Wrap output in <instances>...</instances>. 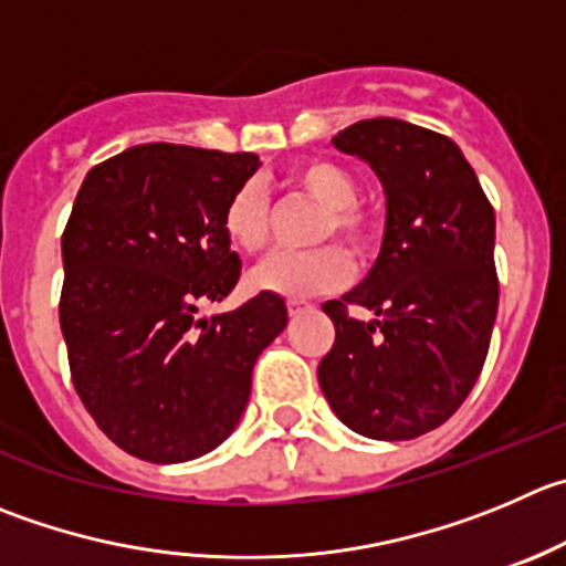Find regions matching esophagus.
<instances>
[{
	"mask_svg": "<svg viewBox=\"0 0 566 566\" xmlns=\"http://www.w3.org/2000/svg\"><path fill=\"white\" fill-rule=\"evenodd\" d=\"M286 308H289V314H292V316H300V314H305V311H308L311 305L305 303V300H289Z\"/></svg>",
	"mask_w": 566,
	"mask_h": 566,
	"instance_id": "1",
	"label": "esophagus"
}]
</instances>
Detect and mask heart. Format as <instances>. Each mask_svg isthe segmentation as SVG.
<instances>
[{"label": "heart", "mask_w": 566, "mask_h": 566, "mask_svg": "<svg viewBox=\"0 0 566 566\" xmlns=\"http://www.w3.org/2000/svg\"><path fill=\"white\" fill-rule=\"evenodd\" d=\"M286 186L300 197L322 208L314 241H336L355 258L367 261L380 244L384 224L358 206L360 182L347 166L327 158H305L286 171ZM224 235L235 250L255 255L269 244L272 233V206L261 182L247 180L235 188L222 211ZM349 263L338 247H319L311 252H277L250 272L247 283L252 292L280 294L303 300L311 294L333 292L347 280Z\"/></svg>", "instance_id": "b5f03b06"}]
</instances>
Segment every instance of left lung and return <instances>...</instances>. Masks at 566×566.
<instances>
[{"instance_id":"obj_1","label":"left lung","mask_w":566,"mask_h":566,"mask_svg":"<svg viewBox=\"0 0 566 566\" xmlns=\"http://www.w3.org/2000/svg\"><path fill=\"white\" fill-rule=\"evenodd\" d=\"M333 144L384 182L386 233L367 280L322 305L336 342L316 375L349 430L417 439L459 411L486 360L500 300L494 208L441 133L367 118ZM353 304L376 319L355 321Z\"/></svg>"}]
</instances>
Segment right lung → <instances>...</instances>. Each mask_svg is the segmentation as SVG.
Segmentation results:
<instances>
[{"label":"right lung","instance_id":"1","mask_svg":"<svg viewBox=\"0 0 566 566\" xmlns=\"http://www.w3.org/2000/svg\"><path fill=\"white\" fill-rule=\"evenodd\" d=\"M258 155L142 144L85 175L63 230L61 331L72 384L102 433L142 461L219 448L252 367L286 327L277 294L199 319L239 283L222 211Z\"/></svg>","mask_w":566,"mask_h":566}]
</instances>
